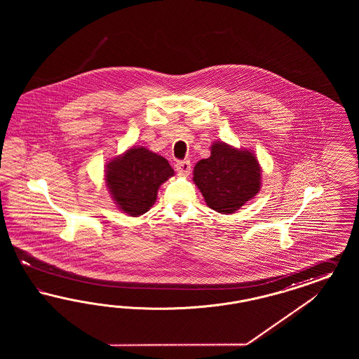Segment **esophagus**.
<instances>
[{
    "label": "esophagus",
    "mask_w": 359,
    "mask_h": 359,
    "mask_svg": "<svg viewBox=\"0 0 359 359\" xmlns=\"http://www.w3.org/2000/svg\"><path fill=\"white\" fill-rule=\"evenodd\" d=\"M176 172L180 175H188L191 172V162L189 161H182L175 164Z\"/></svg>",
    "instance_id": "obj_1"
}]
</instances>
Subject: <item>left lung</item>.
I'll list each match as a JSON object with an SVG mask.
<instances>
[{
  "label": "left lung",
  "mask_w": 359,
  "mask_h": 359,
  "mask_svg": "<svg viewBox=\"0 0 359 359\" xmlns=\"http://www.w3.org/2000/svg\"><path fill=\"white\" fill-rule=\"evenodd\" d=\"M261 165L252 152L224 142L212 144L210 156L197 162L194 182L209 208L234 213L261 189Z\"/></svg>",
  "instance_id": "obj_1"
}]
</instances>
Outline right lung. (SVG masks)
Returning <instances> with one entry per match:
<instances>
[{
  "instance_id": "obj_1",
  "label": "right lung",
  "mask_w": 359,
  "mask_h": 359,
  "mask_svg": "<svg viewBox=\"0 0 359 359\" xmlns=\"http://www.w3.org/2000/svg\"><path fill=\"white\" fill-rule=\"evenodd\" d=\"M174 175L163 156L144 147H133L107 165V187L121 210L131 217L146 213L161 184Z\"/></svg>"
}]
</instances>
